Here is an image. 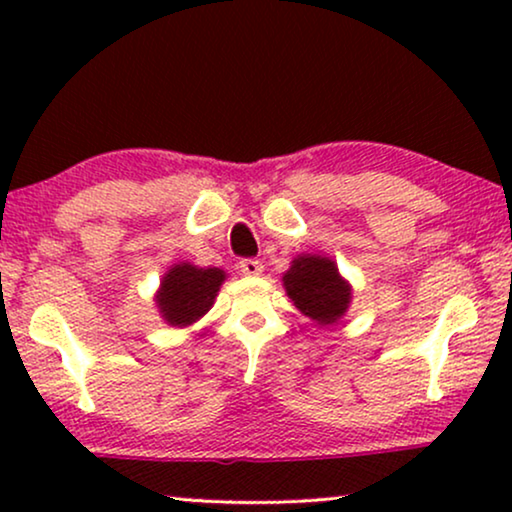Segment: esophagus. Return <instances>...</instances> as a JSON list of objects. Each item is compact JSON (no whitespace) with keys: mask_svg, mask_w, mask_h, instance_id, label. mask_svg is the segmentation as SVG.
I'll return each instance as SVG.
<instances>
[{"mask_svg":"<svg viewBox=\"0 0 512 512\" xmlns=\"http://www.w3.org/2000/svg\"><path fill=\"white\" fill-rule=\"evenodd\" d=\"M240 272L244 277H258L263 272V263L256 261V258H244V261H240Z\"/></svg>","mask_w":512,"mask_h":512,"instance_id":"obj_1","label":"esophagus"}]
</instances>
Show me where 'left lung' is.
Segmentation results:
<instances>
[{"label":"left lung","mask_w":512,"mask_h":512,"mask_svg":"<svg viewBox=\"0 0 512 512\" xmlns=\"http://www.w3.org/2000/svg\"><path fill=\"white\" fill-rule=\"evenodd\" d=\"M286 296L317 326H333L352 303V284L324 254H298L282 275Z\"/></svg>","instance_id":"8db88e82"}]
</instances>
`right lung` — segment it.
<instances>
[{
	"label": "right lung",
	"mask_w": 512,
	"mask_h": 512,
	"mask_svg": "<svg viewBox=\"0 0 512 512\" xmlns=\"http://www.w3.org/2000/svg\"><path fill=\"white\" fill-rule=\"evenodd\" d=\"M228 275L221 268H200L188 261L174 263L160 279L153 296L160 319L174 328H186L212 310Z\"/></svg>",
	"instance_id": "add662e5"
}]
</instances>
